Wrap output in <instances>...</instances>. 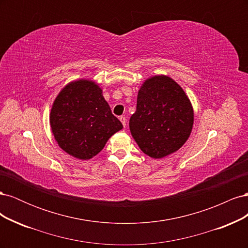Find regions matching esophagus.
<instances>
[{
  "instance_id": "1",
  "label": "esophagus",
  "mask_w": 248,
  "mask_h": 248,
  "mask_svg": "<svg viewBox=\"0 0 248 248\" xmlns=\"http://www.w3.org/2000/svg\"><path fill=\"white\" fill-rule=\"evenodd\" d=\"M120 121H121V123L123 124V126L125 127L126 126V118L125 117H120Z\"/></svg>"
}]
</instances>
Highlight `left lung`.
Wrapping results in <instances>:
<instances>
[{
    "mask_svg": "<svg viewBox=\"0 0 248 248\" xmlns=\"http://www.w3.org/2000/svg\"><path fill=\"white\" fill-rule=\"evenodd\" d=\"M193 120L192 104L182 87L171 78L157 74L141 84L129 129L142 152L160 159L185 144Z\"/></svg>",
    "mask_w": 248,
    "mask_h": 248,
    "instance_id": "left-lung-1",
    "label": "left lung"
}]
</instances>
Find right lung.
<instances>
[{
    "label": "right lung",
    "instance_id": "obj_1",
    "mask_svg": "<svg viewBox=\"0 0 248 248\" xmlns=\"http://www.w3.org/2000/svg\"><path fill=\"white\" fill-rule=\"evenodd\" d=\"M49 124L59 147L80 160L93 158L123 128L111 114L102 89L88 78L70 81L59 92L51 106Z\"/></svg>",
    "mask_w": 248,
    "mask_h": 248
}]
</instances>
